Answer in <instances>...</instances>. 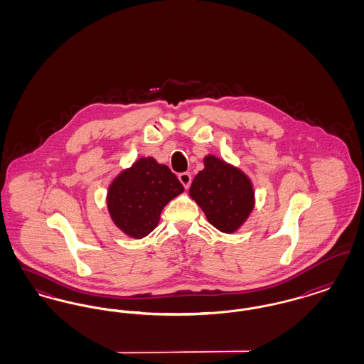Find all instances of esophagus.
I'll list each match as a JSON object with an SVG mask.
<instances>
[{"label": "esophagus", "mask_w": 364, "mask_h": 364, "mask_svg": "<svg viewBox=\"0 0 364 364\" xmlns=\"http://www.w3.org/2000/svg\"><path fill=\"white\" fill-rule=\"evenodd\" d=\"M178 180L181 181V184L184 186L186 190H188L191 186V181H192V177H191L190 172H184V173L178 174Z\"/></svg>", "instance_id": "obj_1"}]
</instances>
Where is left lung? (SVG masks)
I'll list each match as a JSON object with an SVG mask.
<instances>
[{"instance_id": "obj_1", "label": "left lung", "mask_w": 364, "mask_h": 364, "mask_svg": "<svg viewBox=\"0 0 364 364\" xmlns=\"http://www.w3.org/2000/svg\"><path fill=\"white\" fill-rule=\"evenodd\" d=\"M190 195L208 223L224 233L237 230L254 208V190L248 177L214 156L205 158V169L195 176Z\"/></svg>"}]
</instances>
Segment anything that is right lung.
Segmentation results:
<instances>
[{
    "label": "right lung",
    "mask_w": 364,
    "mask_h": 364,
    "mask_svg": "<svg viewBox=\"0 0 364 364\" xmlns=\"http://www.w3.org/2000/svg\"><path fill=\"white\" fill-rule=\"evenodd\" d=\"M183 191L166 165H159L151 156L140 158L110 184L107 208L125 235L141 239L154 230L162 208Z\"/></svg>",
    "instance_id": "add662e5"
}]
</instances>
